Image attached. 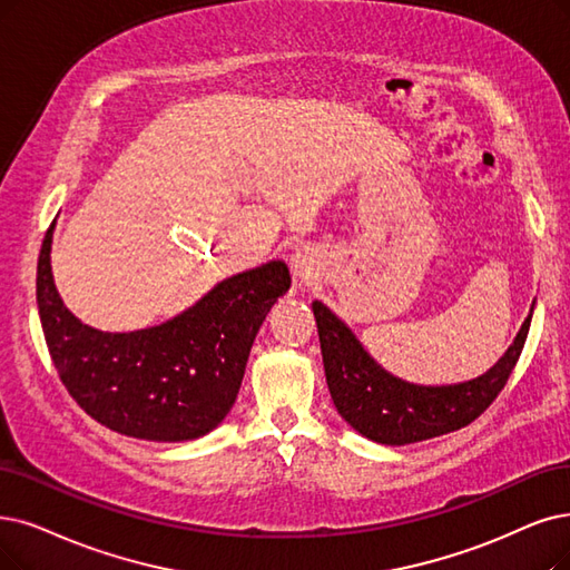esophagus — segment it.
<instances>
[{
  "mask_svg": "<svg viewBox=\"0 0 570 570\" xmlns=\"http://www.w3.org/2000/svg\"><path fill=\"white\" fill-rule=\"evenodd\" d=\"M292 268L302 278V283L311 281L315 276V264H313V255L308 253V247H302V249H297V253H294Z\"/></svg>",
  "mask_w": 570,
  "mask_h": 570,
  "instance_id": "obj_1",
  "label": "esophagus"
}]
</instances>
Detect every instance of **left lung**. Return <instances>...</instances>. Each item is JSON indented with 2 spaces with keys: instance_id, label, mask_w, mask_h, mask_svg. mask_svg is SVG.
Here are the masks:
<instances>
[{
  "instance_id": "1",
  "label": "left lung",
  "mask_w": 570,
  "mask_h": 570,
  "mask_svg": "<svg viewBox=\"0 0 570 570\" xmlns=\"http://www.w3.org/2000/svg\"><path fill=\"white\" fill-rule=\"evenodd\" d=\"M313 315L336 412L360 435L381 444H412L446 435L482 416L505 389L531 327L529 315L508 353L480 379L456 385H414L383 372L325 304L313 302Z\"/></svg>"
}]
</instances>
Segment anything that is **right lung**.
<instances>
[{"label":"right lung","instance_id":"right-lung-1","mask_svg":"<svg viewBox=\"0 0 570 570\" xmlns=\"http://www.w3.org/2000/svg\"><path fill=\"white\" fill-rule=\"evenodd\" d=\"M51 234L53 224L39 253L37 304L67 393L90 419L128 438L181 442L217 428L236 402L266 313L289 289L285 262L238 273L164 325L109 334L62 306L51 276Z\"/></svg>","mask_w":570,"mask_h":570}]
</instances>
